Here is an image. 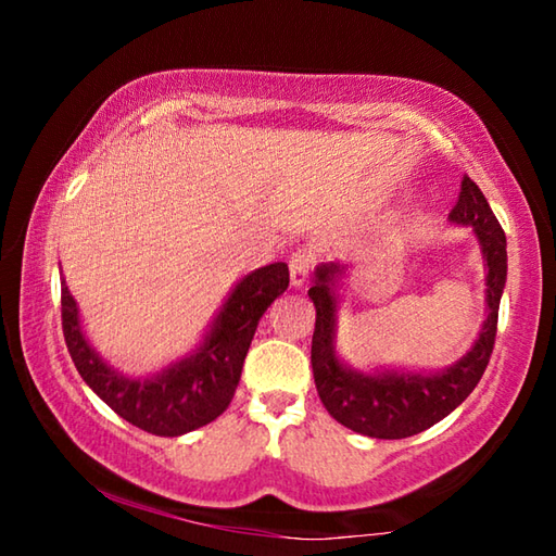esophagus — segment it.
<instances>
[{"label":"esophagus","instance_id":"esophagus-1","mask_svg":"<svg viewBox=\"0 0 556 556\" xmlns=\"http://www.w3.org/2000/svg\"><path fill=\"white\" fill-rule=\"evenodd\" d=\"M308 271H312V252L296 250L289 260V281L294 289H301L306 285Z\"/></svg>","mask_w":556,"mask_h":556}]
</instances>
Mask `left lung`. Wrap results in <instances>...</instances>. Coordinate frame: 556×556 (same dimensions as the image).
<instances>
[{"label":"left lung","instance_id":"left-lung-1","mask_svg":"<svg viewBox=\"0 0 556 556\" xmlns=\"http://www.w3.org/2000/svg\"><path fill=\"white\" fill-rule=\"evenodd\" d=\"M454 225L470 228L481 248L485 269V318L466 355L446 368L407 370L378 365L357 370L338 355V316L353 271L338 262H324L314 271L308 289L316 306L312 341L314 382L328 414L348 429L372 439H404L434 427L464 402L491 361L497 308L507 279V242L501 223L468 176L460 181V195L448 213Z\"/></svg>","mask_w":556,"mask_h":556}]
</instances>
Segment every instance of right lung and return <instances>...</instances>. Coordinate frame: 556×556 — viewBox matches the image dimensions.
Here are the masks:
<instances>
[{
  "label": "right lung",
  "mask_w": 556,
  "mask_h": 556,
  "mask_svg": "<svg viewBox=\"0 0 556 556\" xmlns=\"http://www.w3.org/2000/svg\"><path fill=\"white\" fill-rule=\"evenodd\" d=\"M289 287L285 262L235 281L195 348L152 375H127L110 365L86 336L78 301L61 281L63 336L88 388L129 425L156 437H181L211 425L238 390L244 355L262 314Z\"/></svg>",
  "instance_id": "1"
}]
</instances>
